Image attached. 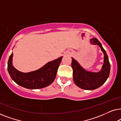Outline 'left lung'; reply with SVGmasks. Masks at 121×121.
<instances>
[{
	"instance_id": "left-lung-1",
	"label": "left lung",
	"mask_w": 121,
	"mask_h": 121,
	"mask_svg": "<svg viewBox=\"0 0 121 121\" xmlns=\"http://www.w3.org/2000/svg\"><path fill=\"white\" fill-rule=\"evenodd\" d=\"M92 44L98 45L104 54V63L101 70L99 72H90L85 70L81 67L77 60L72 59L73 80L76 85L81 89L92 90L96 89L105 83L109 77L110 72V63L108 58L102 44L96 38L90 39Z\"/></svg>"
}]
</instances>
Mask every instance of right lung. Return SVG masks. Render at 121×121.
I'll return each instance as SVG.
<instances>
[{"label":"right lung","mask_w":121,"mask_h":121,"mask_svg":"<svg viewBox=\"0 0 121 121\" xmlns=\"http://www.w3.org/2000/svg\"><path fill=\"white\" fill-rule=\"evenodd\" d=\"M13 53L8 62V70L11 79L18 85L29 89L45 87L52 83L56 78L57 70L63 57L49 62L41 68L29 73L19 72L12 65Z\"/></svg>","instance_id":"obj_1"}]
</instances>
